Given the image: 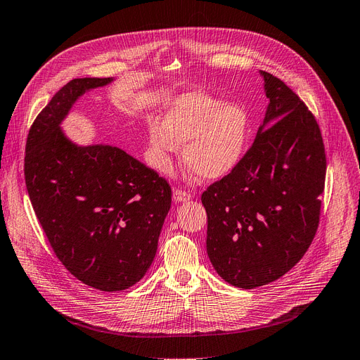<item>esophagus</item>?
Returning <instances> with one entry per match:
<instances>
[{
	"mask_svg": "<svg viewBox=\"0 0 360 360\" xmlns=\"http://www.w3.org/2000/svg\"><path fill=\"white\" fill-rule=\"evenodd\" d=\"M173 199H174L176 202H187V200L192 199V195H191L189 192H184V191L176 189V191L173 192Z\"/></svg>",
	"mask_w": 360,
	"mask_h": 360,
	"instance_id": "1",
	"label": "esophagus"
}]
</instances>
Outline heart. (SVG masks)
<instances>
[{"label": "heart", "mask_w": 360, "mask_h": 360, "mask_svg": "<svg viewBox=\"0 0 360 360\" xmlns=\"http://www.w3.org/2000/svg\"><path fill=\"white\" fill-rule=\"evenodd\" d=\"M250 130L246 110L203 92H184L165 110L164 120L149 123L150 165L162 174L173 168V155L183 148L192 176L219 180L242 161Z\"/></svg>", "instance_id": "heart-1"}]
</instances>
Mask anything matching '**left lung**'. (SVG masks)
Returning a JSON list of instances; mask_svg holds the SVG:
<instances>
[{
    "label": "left lung",
    "instance_id": "8db88e82",
    "mask_svg": "<svg viewBox=\"0 0 360 360\" xmlns=\"http://www.w3.org/2000/svg\"><path fill=\"white\" fill-rule=\"evenodd\" d=\"M259 75L268 107L252 148L202 193L210 261L240 288L276 281L302 259L318 229L327 171L312 112L284 82Z\"/></svg>",
    "mask_w": 360,
    "mask_h": 360
}]
</instances>
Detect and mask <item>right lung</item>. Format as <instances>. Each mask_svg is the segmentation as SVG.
Instances as JSON below:
<instances>
[{
  "mask_svg": "<svg viewBox=\"0 0 360 360\" xmlns=\"http://www.w3.org/2000/svg\"><path fill=\"white\" fill-rule=\"evenodd\" d=\"M114 80L68 82L32 124L25 158L32 207L57 258L101 292L143 278L171 207L169 186L155 171L117 146L77 145L61 127L80 96Z\"/></svg>",
  "mask_w": 360,
  "mask_h": 360,
  "instance_id": "right-lung-1",
  "label": "right lung"
}]
</instances>
